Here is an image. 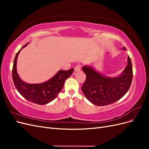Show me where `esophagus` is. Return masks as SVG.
<instances>
[{
    "mask_svg": "<svg viewBox=\"0 0 149 149\" xmlns=\"http://www.w3.org/2000/svg\"><path fill=\"white\" fill-rule=\"evenodd\" d=\"M81 70V66H76L75 68H74V71H80Z\"/></svg>",
    "mask_w": 149,
    "mask_h": 149,
    "instance_id": "34e87169",
    "label": "esophagus"
}]
</instances>
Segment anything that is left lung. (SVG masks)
Segmentation results:
<instances>
[{
    "label": "left lung",
    "instance_id": "8db88e82",
    "mask_svg": "<svg viewBox=\"0 0 149 149\" xmlns=\"http://www.w3.org/2000/svg\"><path fill=\"white\" fill-rule=\"evenodd\" d=\"M123 49L125 50V48ZM86 79L81 88L84 96L94 105L106 106L119 100L128 91L133 73L131 60L128 56L127 65L117 77L102 74L92 66H83Z\"/></svg>",
    "mask_w": 149,
    "mask_h": 149
}]
</instances>
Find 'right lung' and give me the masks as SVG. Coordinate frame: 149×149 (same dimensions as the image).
<instances>
[{"label":"right lung","mask_w":149,"mask_h":149,"mask_svg":"<svg viewBox=\"0 0 149 149\" xmlns=\"http://www.w3.org/2000/svg\"><path fill=\"white\" fill-rule=\"evenodd\" d=\"M28 44L29 43L22 47L15 57L12 69L13 81L17 91L26 100L40 105L46 104L57 97L63 87L66 79L73 73L74 69L58 71L52 78L42 83L30 84L24 82L17 73V60L21 49Z\"/></svg>","instance_id":"right-lung-1"}]
</instances>
